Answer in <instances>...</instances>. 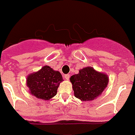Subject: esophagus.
<instances>
[{
	"mask_svg": "<svg viewBox=\"0 0 135 135\" xmlns=\"http://www.w3.org/2000/svg\"><path fill=\"white\" fill-rule=\"evenodd\" d=\"M64 79H65L66 80H69L70 78V76H69V74H66L64 76Z\"/></svg>",
	"mask_w": 135,
	"mask_h": 135,
	"instance_id": "esophagus-1",
	"label": "esophagus"
}]
</instances>
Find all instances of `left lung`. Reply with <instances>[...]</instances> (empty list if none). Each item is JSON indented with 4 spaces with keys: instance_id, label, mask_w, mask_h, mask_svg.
<instances>
[{
    "instance_id": "8db88e82",
    "label": "left lung",
    "mask_w": 135,
    "mask_h": 135,
    "mask_svg": "<svg viewBox=\"0 0 135 135\" xmlns=\"http://www.w3.org/2000/svg\"><path fill=\"white\" fill-rule=\"evenodd\" d=\"M108 76L91 66L83 68L70 78L75 97L83 101H91L101 95L108 84Z\"/></svg>"
}]
</instances>
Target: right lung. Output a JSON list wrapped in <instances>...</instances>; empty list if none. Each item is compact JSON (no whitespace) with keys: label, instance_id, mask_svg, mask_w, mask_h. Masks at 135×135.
I'll list each match as a JSON object with an SVG mask.
<instances>
[{"label":"right lung","instance_id":"add662e5","mask_svg":"<svg viewBox=\"0 0 135 135\" xmlns=\"http://www.w3.org/2000/svg\"><path fill=\"white\" fill-rule=\"evenodd\" d=\"M63 81L60 72L49 66H44L27 76L26 84L31 95L39 99L49 100L56 95L59 86Z\"/></svg>","mask_w":135,"mask_h":135}]
</instances>
